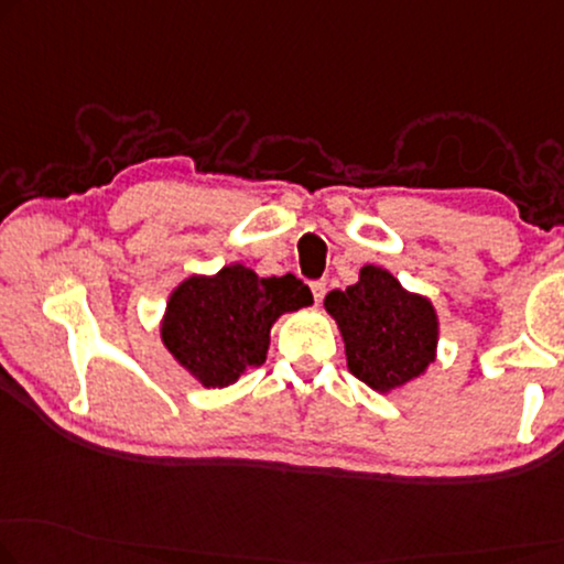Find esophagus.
Instances as JSON below:
<instances>
[{"label": "esophagus", "instance_id": "34e87169", "mask_svg": "<svg viewBox=\"0 0 564 564\" xmlns=\"http://www.w3.org/2000/svg\"><path fill=\"white\" fill-rule=\"evenodd\" d=\"M311 293H314L316 304H322L324 296H326V283L324 281H314V283H311Z\"/></svg>", "mask_w": 564, "mask_h": 564}]
</instances>
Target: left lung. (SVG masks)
I'll return each mask as SVG.
<instances>
[{"instance_id": "8db88e82", "label": "left lung", "mask_w": 564, "mask_h": 564, "mask_svg": "<svg viewBox=\"0 0 564 564\" xmlns=\"http://www.w3.org/2000/svg\"><path fill=\"white\" fill-rule=\"evenodd\" d=\"M324 308L339 326L349 372L375 392L405 388L438 357L433 301L408 291L388 268L365 265L357 283L326 293Z\"/></svg>"}]
</instances>
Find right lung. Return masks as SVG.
<instances>
[{"mask_svg": "<svg viewBox=\"0 0 564 564\" xmlns=\"http://www.w3.org/2000/svg\"><path fill=\"white\" fill-rule=\"evenodd\" d=\"M311 304L308 285L291 273L260 279L253 268L230 263L174 285L159 336L174 362L202 388H228L265 362L273 324Z\"/></svg>", "mask_w": 564, "mask_h": 564, "instance_id": "add662e5", "label": "right lung"}]
</instances>
